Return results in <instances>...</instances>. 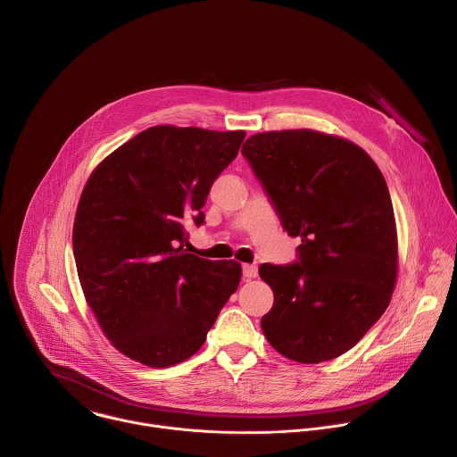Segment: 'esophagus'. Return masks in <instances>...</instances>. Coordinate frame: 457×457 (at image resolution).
Segmentation results:
<instances>
[{
	"mask_svg": "<svg viewBox=\"0 0 457 457\" xmlns=\"http://www.w3.org/2000/svg\"><path fill=\"white\" fill-rule=\"evenodd\" d=\"M242 274H244L245 279H251V278H256L258 269H256V265H253V263H244V265H242Z\"/></svg>",
	"mask_w": 457,
	"mask_h": 457,
	"instance_id": "34e87169",
	"label": "esophagus"
}]
</instances>
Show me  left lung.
Returning a JSON list of instances; mask_svg holds the SVG:
<instances>
[{"instance_id": "obj_1", "label": "left lung", "mask_w": 457, "mask_h": 457, "mask_svg": "<svg viewBox=\"0 0 457 457\" xmlns=\"http://www.w3.org/2000/svg\"><path fill=\"white\" fill-rule=\"evenodd\" d=\"M242 154L297 258L262 263L274 305L262 318L270 346L318 364L353 348L386 312L396 279V226L386 179L355 143L316 130H272Z\"/></svg>"}]
</instances>
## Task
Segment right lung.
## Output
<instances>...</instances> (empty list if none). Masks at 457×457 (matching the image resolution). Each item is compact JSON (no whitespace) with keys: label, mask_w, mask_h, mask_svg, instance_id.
<instances>
[{"label":"right lung","mask_w":457,"mask_h":457,"mask_svg":"<svg viewBox=\"0 0 457 457\" xmlns=\"http://www.w3.org/2000/svg\"><path fill=\"white\" fill-rule=\"evenodd\" d=\"M244 130L156 125L118 146L84 187L73 254L87 305L123 355L167 368L192 357L229 295L240 263L185 249L187 226L237 158Z\"/></svg>","instance_id":"obj_1"}]
</instances>
